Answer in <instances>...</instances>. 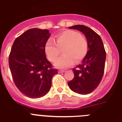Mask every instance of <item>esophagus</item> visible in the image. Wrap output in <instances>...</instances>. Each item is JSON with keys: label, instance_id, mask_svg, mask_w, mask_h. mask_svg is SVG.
<instances>
[{"label": "esophagus", "instance_id": "esophagus-1", "mask_svg": "<svg viewBox=\"0 0 122 122\" xmlns=\"http://www.w3.org/2000/svg\"><path fill=\"white\" fill-rule=\"evenodd\" d=\"M59 73H64L65 70H60L59 71Z\"/></svg>", "mask_w": 122, "mask_h": 122}]
</instances>
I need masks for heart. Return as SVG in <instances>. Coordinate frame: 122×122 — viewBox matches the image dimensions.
I'll list each match as a JSON object with an SVG mask.
<instances>
[{
	"label": "heart",
	"instance_id": "b5f03b06",
	"mask_svg": "<svg viewBox=\"0 0 122 122\" xmlns=\"http://www.w3.org/2000/svg\"><path fill=\"white\" fill-rule=\"evenodd\" d=\"M56 44L52 40L47 41L45 52L50 61L54 62L63 49V55L55 63L56 67L66 68L73 65L74 60L79 62L84 59L89 49L88 41L85 36L71 30H66L59 33L55 39Z\"/></svg>",
	"mask_w": 122,
	"mask_h": 122
}]
</instances>
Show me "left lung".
Returning <instances> with one entry per match:
<instances>
[{"label": "left lung", "instance_id": "8db88e82", "mask_svg": "<svg viewBox=\"0 0 122 122\" xmlns=\"http://www.w3.org/2000/svg\"><path fill=\"white\" fill-rule=\"evenodd\" d=\"M82 32L89 45V49L81 63L73 68L74 77L68 82L69 87L76 93L87 95L100 84L103 76L106 57L105 49L100 35L83 25L69 27Z\"/></svg>", "mask_w": 122, "mask_h": 122}]
</instances>
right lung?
Listing matches in <instances>:
<instances>
[{
  "mask_svg": "<svg viewBox=\"0 0 122 122\" xmlns=\"http://www.w3.org/2000/svg\"><path fill=\"white\" fill-rule=\"evenodd\" d=\"M50 35L46 29H29L16 38L11 49L8 62L13 79L29 98L45 96L51 89L52 78L58 73L46 57L45 45Z\"/></svg>",
  "mask_w": 122,
  "mask_h": 122,
  "instance_id": "right-lung-1",
  "label": "right lung"
}]
</instances>
